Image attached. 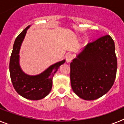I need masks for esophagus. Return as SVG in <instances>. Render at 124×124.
<instances>
[{"instance_id": "34e87169", "label": "esophagus", "mask_w": 124, "mask_h": 124, "mask_svg": "<svg viewBox=\"0 0 124 124\" xmlns=\"http://www.w3.org/2000/svg\"><path fill=\"white\" fill-rule=\"evenodd\" d=\"M73 59V56L72 54H68L66 55V62L69 63L70 61H71Z\"/></svg>"}]
</instances>
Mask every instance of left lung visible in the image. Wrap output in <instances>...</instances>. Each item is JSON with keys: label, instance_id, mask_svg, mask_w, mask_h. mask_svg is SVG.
<instances>
[{"label": "left lung", "instance_id": "left-lung-1", "mask_svg": "<svg viewBox=\"0 0 124 124\" xmlns=\"http://www.w3.org/2000/svg\"><path fill=\"white\" fill-rule=\"evenodd\" d=\"M73 91L84 100L97 99L110 89L115 81L117 61L110 35L89 43L70 64Z\"/></svg>", "mask_w": 124, "mask_h": 124}]
</instances>
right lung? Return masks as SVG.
Masks as SVG:
<instances>
[{
	"mask_svg": "<svg viewBox=\"0 0 124 124\" xmlns=\"http://www.w3.org/2000/svg\"><path fill=\"white\" fill-rule=\"evenodd\" d=\"M30 25L25 28L16 38L10 56L9 64L10 75L13 86L20 96L30 100H40L50 93L52 79L54 73L65 60L51 65L43 73L37 76L25 74L20 68V48Z\"/></svg>",
	"mask_w": 124,
	"mask_h": 124,
	"instance_id": "add662e5",
	"label": "right lung"
}]
</instances>
